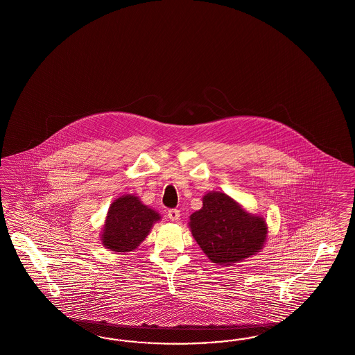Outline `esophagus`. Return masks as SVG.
Here are the masks:
<instances>
[{
	"instance_id": "esophagus-1",
	"label": "esophagus",
	"mask_w": 355,
	"mask_h": 355,
	"mask_svg": "<svg viewBox=\"0 0 355 355\" xmlns=\"http://www.w3.org/2000/svg\"><path fill=\"white\" fill-rule=\"evenodd\" d=\"M168 217H169L172 221H178L180 217H181V214H180L178 209H169Z\"/></svg>"
}]
</instances>
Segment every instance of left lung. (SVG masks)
Wrapping results in <instances>:
<instances>
[{"label":"left lung","instance_id":"1","mask_svg":"<svg viewBox=\"0 0 355 355\" xmlns=\"http://www.w3.org/2000/svg\"><path fill=\"white\" fill-rule=\"evenodd\" d=\"M189 226L208 259L225 266L255 255L268 233L263 217L248 214L234 199L216 191L203 196V207L190 216Z\"/></svg>","mask_w":355,"mask_h":355}]
</instances>
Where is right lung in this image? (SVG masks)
<instances>
[{
  "mask_svg": "<svg viewBox=\"0 0 355 355\" xmlns=\"http://www.w3.org/2000/svg\"><path fill=\"white\" fill-rule=\"evenodd\" d=\"M160 217L156 211L143 205L138 196L123 195L109 207L101 242L110 251H134L148 236L152 225L160 221Z\"/></svg>",
  "mask_w": 355,
  "mask_h": 355,
  "instance_id": "add662e5",
  "label": "right lung"
}]
</instances>
